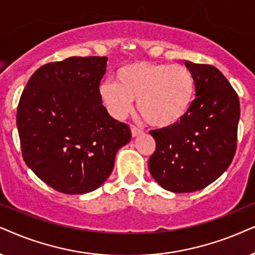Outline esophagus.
Wrapping results in <instances>:
<instances>
[{"instance_id": "esophagus-1", "label": "esophagus", "mask_w": 255, "mask_h": 255, "mask_svg": "<svg viewBox=\"0 0 255 255\" xmlns=\"http://www.w3.org/2000/svg\"><path fill=\"white\" fill-rule=\"evenodd\" d=\"M130 130H131V135H133L134 137L137 136V135H140V134L143 133V130H142L141 128L135 127V126H130Z\"/></svg>"}]
</instances>
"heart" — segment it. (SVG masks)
I'll return each mask as SVG.
<instances>
[{"label":"heart","instance_id":"1","mask_svg":"<svg viewBox=\"0 0 255 255\" xmlns=\"http://www.w3.org/2000/svg\"><path fill=\"white\" fill-rule=\"evenodd\" d=\"M117 81L100 85L101 99L118 119L125 118L137 100V111L154 127H168L188 114L195 99L196 85L184 65L136 62L117 71Z\"/></svg>","mask_w":255,"mask_h":255}]
</instances>
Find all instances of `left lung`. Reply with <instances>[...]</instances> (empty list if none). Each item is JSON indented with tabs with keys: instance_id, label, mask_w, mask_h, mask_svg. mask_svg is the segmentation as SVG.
I'll return each instance as SVG.
<instances>
[{
	"instance_id": "8db88e82",
	"label": "left lung",
	"mask_w": 255,
	"mask_h": 255,
	"mask_svg": "<svg viewBox=\"0 0 255 255\" xmlns=\"http://www.w3.org/2000/svg\"><path fill=\"white\" fill-rule=\"evenodd\" d=\"M185 66L195 78L196 98L182 120L150 130L156 149L148 162L155 181L176 193L204 189L230 167L240 118L238 94L217 67Z\"/></svg>"
}]
</instances>
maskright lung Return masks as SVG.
Here are the masks:
<instances>
[{
    "mask_svg": "<svg viewBox=\"0 0 255 255\" xmlns=\"http://www.w3.org/2000/svg\"><path fill=\"white\" fill-rule=\"evenodd\" d=\"M107 57H70L40 66L17 107L22 156L57 191L80 195L110 177L129 126L108 114L99 92Z\"/></svg>",
    "mask_w": 255,
    "mask_h": 255,
    "instance_id": "1",
    "label": "right lung"
}]
</instances>
